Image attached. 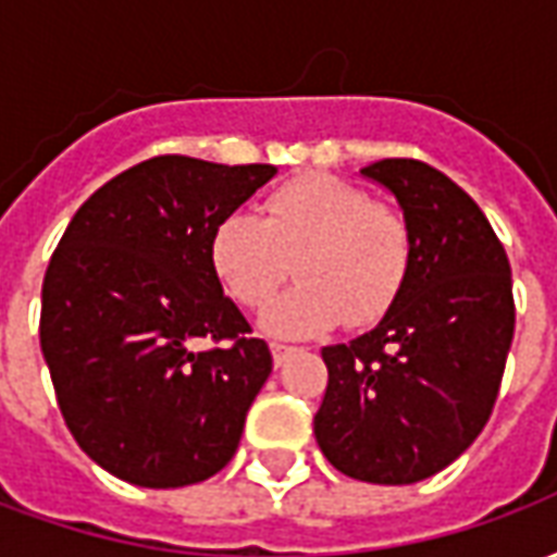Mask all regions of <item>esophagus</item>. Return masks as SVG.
<instances>
[{"label":"esophagus","mask_w":557,"mask_h":557,"mask_svg":"<svg viewBox=\"0 0 557 557\" xmlns=\"http://www.w3.org/2000/svg\"><path fill=\"white\" fill-rule=\"evenodd\" d=\"M295 346H283V343H274V346H271V355H274V363H286L292 358V355H295Z\"/></svg>","instance_id":"obj_1"}]
</instances>
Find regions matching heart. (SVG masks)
<instances>
[{
	"mask_svg": "<svg viewBox=\"0 0 557 557\" xmlns=\"http://www.w3.org/2000/svg\"><path fill=\"white\" fill-rule=\"evenodd\" d=\"M298 277L262 315L274 337H315L331 327L373 325L394 307L411 271L409 220L373 202L337 175H298L268 196L265 218L230 211L208 238V262L232 301L259 310Z\"/></svg>",
	"mask_w": 557,
	"mask_h": 557,
	"instance_id": "b5f03b06",
	"label": "heart"
}]
</instances>
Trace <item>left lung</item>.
Segmentation results:
<instances>
[{
  "label": "left lung",
  "mask_w": 557,
  "mask_h": 557,
  "mask_svg": "<svg viewBox=\"0 0 557 557\" xmlns=\"http://www.w3.org/2000/svg\"><path fill=\"white\" fill-rule=\"evenodd\" d=\"M361 172L397 196L411 271L370 334L322 349L313 432L337 471L403 486L438 474L486 426L513 343V280L486 214L444 172L411 158Z\"/></svg>",
  "instance_id": "1"
}]
</instances>
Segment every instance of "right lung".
<instances>
[{
  "instance_id": "add662e5",
  "label": "right lung",
  "mask_w": 557,
  "mask_h": 557,
  "mask_svg": "<svg viewBox=\"0 0 557 557\" xmlns=\"http://www.w3.org/2000/svg\"><path fill=\"white\" fill-rule=\"evenodd\" d=\"M274 172L160 154L67 223L44 274L41 351L71 435L119 480L190 486L238 450L271 351L223 295L208 238ZM199 338L215 346L196 352Z\"/></svg>"
}]
</instances>
